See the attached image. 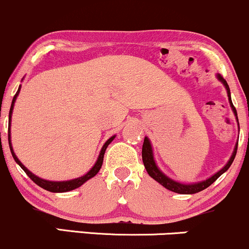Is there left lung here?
Returning a JSON list of instances; mask_svg holds the SVG:
<instances>
[{"label": "left lung", "mask_w": 249, "mask_h": 249, "mask_svg": "<svg viewBox=\"0 0 249 249\" xmlns=\"http://www.w3.org/2000/svg\"><path fill=\"white\" fill-rule=\"evenodd\" d=\"M217 79L221 81L223 85H225L226 89H227V94H228V99H230L231 107V109H233L234 114H235V116L237 119L236 109H235V107L233 106V102H231V90H230V87H228V83L226 82V80L223 79L221 75H217ZM236 150H237V144L235 146V149H234L233 155H231V158L230 159V161H228V163L226 164V166L223 167L220 172H217L216 174H214L213 177L207 178L206 181H202V182H199V183H193V185H183V183L177 182V181H173L172 178H167L166 175H164L163 173H162L161 170L158 168V166L155 164L154 158H153L152 146H150V142H149V140H148V138H144L143 146H142V161H143L144 168H146L148 174L154 178V180L158 181L159 183H161L162 186L166 187L167 189H169V191H172L174 193H178V194H194V193L203 191V189H206L207 187L211 186L212 183H213L214 181L220 177V175L223 174L226 170L230 168L231 164L233 163L234 159H235Z\"/></svg>", "instance_id": "1"}]
</instances>
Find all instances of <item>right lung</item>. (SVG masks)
Listing matches in <instances>:
<instances>
[{"label":"right lung","mask_w":249,"mask_h":249,"mask_svg":"<svg viewBox=\"0 0 249 249\" xmlns=\"http://www.w3.org/2000/svg\"><path fill=\"white\" fill-rule=\"evenodd\" d=\"M19 89H21V88H18V90L16 91L15 96H14V99H13L12 106H10V111H9V128H8V141H9L10 152H12L14 160L18 162V163L19 164V167H21V168L23 169L24 172H26V174L28 175V177L32 178V180L34 181L36 185L40 186L41 188L46 189V191H48V192H53V193H63V192L72 191V189H75V188H77V187L82 186L83 183L86 182V181L89 180V178H91L93 177H95V175H96L97 173H99V170L101 169L102 162H103V156H105V152H106V149H107L108 144H109L110 142L113 141L115 136H111V138L108 139V141L106 142L105 144H103V147H102V149H101V153H100V155H99V159H97L96 163L94 164L93 168L89 170V172H88L86 175H83V177H81V178H74V180L62 181V182H61V181H60V182H55V181H47V180H43V178H37V177H36V175L33 174V173H30L29 170H28V169L26 168V167H24L23 164H22L21 162H19L18 159L16 158L15 153H14L13 147H12V143H10V119H12V113H13V108H14V102H15L16 96H18V93H19Z\"/></svg>","instance_id":"1"}]
</instances>
